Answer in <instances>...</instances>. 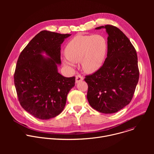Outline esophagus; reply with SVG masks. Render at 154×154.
<instances>
[{"label": "esophagus", "instance_id": "obj_1", "mask_svg": "<svg viewBox=\"0 0 154 154\" xmlns=\"http://www.w3.org/2000/svg\"><path fill=\"white\" fill-rule=\"evenodd\" d=\"M83 79V77L81 75H77L75 76V82L76 83H79L81 81H82Z\"/></svg>", "mask_w": 154, "mask_h": 154}]
</instances>
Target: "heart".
<instances>
[{"mask_svg":"<svg viewBox=\"0 0 154 154\" xmlns=\"http://www.w3.org/2000/svg\"><path fill=\"white\" fill-rule=\"evenodd\" d=\"M107 42L102 35H77L71 39L65 48L67 58L63 63L73 66L74 63L82 61L83 70L93 73L99 70L104 61Z\"/></svg>","mask_w":154,"mask_h":154,"instance_id":"heart-1","label":"heart"}]
</instances>
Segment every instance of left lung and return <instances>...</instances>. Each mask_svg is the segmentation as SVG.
Masks as SVG:
<instances>
[{
  "mask_svg": "<svg viewBox=\"0 0 154 154\" xmlns=\"http://www.w3.org/2000/svg\"><path fill=\"white\" fill-rule=\"evenodd\" d=\"M108 33L107 57L100 68L85 76L88 89L87 99L96 110L114 113L128 105L133 98L139 80L136 50L118 27L105 25Z\"/></svg>",
  "mask_w": 154,
  "mask_h": 154,
  "instance_id": "obj_1",
  "label": "left lung"
}]
</instances>
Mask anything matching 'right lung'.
I'll return each instance as SVG.
<instances>
[{"label": "right lung", "instance_id": "right-lung-1", "mask_svg": "<svg viewBox=\"0 0 154 154\" xmlns=\"http://www.w3.org/2000/svg\"><path fill=\"white\" fill-rule=\"evenodd\" d=\"M70 34L47 30L38 33L20 54L14 74L18 100L26 112L40 119L58 116L65 106L75 77L58 72L61 45ZM45 51L50 57H43Z\"/></svg>", "mask_w": 154, "mask_h": 154}]
</instances>
